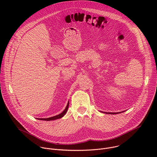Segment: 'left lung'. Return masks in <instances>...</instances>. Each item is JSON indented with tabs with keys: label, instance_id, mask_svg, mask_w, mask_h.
<instances>
[{
	"label": "left lung",
	"instance_id": "1",
	"mask_svg": "<svg viewBox=\"0 0 157 157\" xmlns=\"http://www.w3.org/2000/svg\"><path fill=\"white\" fill-rule=\"evenodd\" d=\"M124 111H122V112H119V113H105V112H101V113H105V114H120V113H124Z\"/></svg>",
	"mask_w": 157,
	"mask_h": 157
}]
</instances>
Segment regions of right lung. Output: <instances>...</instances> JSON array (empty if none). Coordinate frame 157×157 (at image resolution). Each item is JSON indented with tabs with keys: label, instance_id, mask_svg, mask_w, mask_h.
I'll return each mask as SVG.
<instances>
[{
	"label": "right lung",
	"instance_id": "add662e5",
	"mask_svg": "<svg viewBox=\"0 0 157 157\" xmlns=\"http://www.w3.org/2000/svg\"><path fill=\"white\" fill-rule=\"evenodd\" d=\"M68 107H69V101L68 102V104H67V105L66 107V108L64 109V110L62 112V113L57 116H53V117H49V118H39V119H37L38 120H41V121H54V120H56V119H60L61 117H63L66 113L67 110H68Z\"/></svg>",
	"mask_w": 157,
	"mask_h": 157
}]
</instances>
